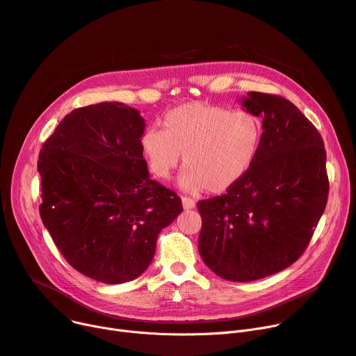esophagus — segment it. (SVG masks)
Wrapping results in <instances>:
<instances>
[{
    "instance_id": "34e87169",
    "label": "esophagus",
    "mask_w": 356,
    "mask_h": 356,
    "mask_svg": "<svg viewBox=\"0 0 356 356\" xmlns=\"http://www.w3.org/2000/svg\"><path fill=\"white\" fill-rule=\"evenodd\" d=\"M181 201H182V207H184V209L190 210V209H194V207H195V201H194L193 198H190V197H182Z\"/></svg>"
}]
</instances>
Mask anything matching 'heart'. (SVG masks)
Masks as SVG:
<instances>
[{
	"label": "heart",
	"mask_w": 356,
	"mask_h": 356,
	"mask_svg": "<svg viewBox=\"0 0 356 356\" xmlns=\"http://www.w3.org/2000/svg\"><path fill=\"white\" fill-rule=\"evenodd\" d=\"M162 131L149 129L140 139L150 174L171 178L181 165L184 190L223 193L238 184L255 163L262 142L259 117L248 110H230L191 101L169 110Z\"/></svg>",
	"instance_id": "obj_1"
}]
</instances>
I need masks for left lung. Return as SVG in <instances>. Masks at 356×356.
<instances>
[{
    "label": "left lung",
    "mask_w": 356,
    "mask_h": 356,
    "mask_svg": "<svg viewBox=\"0 0 356 356\" xmlns=\"http://www.w3.org/2000/svg\"><path fill=\"white\" fill-rule=\"evenodd\" d=\"M242 106L262 118L257 161L226 194L197 202L200 255L216 275L236 282L293 265L329 195L325 143L309 118L274 94L250 91Z\"/></svg>",
    "instance_id": "left-lung-1"
}]
</instances>
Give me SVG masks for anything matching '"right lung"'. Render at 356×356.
Here are the masks:
<instances>
[{
	"label": "right lung",
	"mask_w": 356,
	"mask_h": 356,
	"mask_svg": "<svg viewBox=\"0 0 356 356\" xmlns=\"http://www.w3.org/2000/svg\"><path fill=\"white\" fill-rule=\"evenodd\" d=\"M145 120L122 103L63 117L39 154L44 227L78 273L123 284L142 275L158 234L182 211L181 198L149 178Z\"/></svg>",
	"instance_id": "right-lung-1"
}]
</instances>
